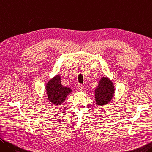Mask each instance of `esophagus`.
Returning a JSON list of instances; mask_svg holds the SVG:
<instances>
[{
    "instance_id": "34e87169",
    "label": "esophagus",
    "mask_w": 152,
    "mask_h": 152,
    "mask_svg": "<svg viewBox=\"0 0 152 152\" xmlns=\"http://www.w3.org/2000/svg\"><path fill=\"white\" fill-rule=\"evenodd\" d=\"M77 88L78 90L83 91V89L84 88V86H83V85H82V84H78L77 86Z\"/></svg>"
}]
</instances>
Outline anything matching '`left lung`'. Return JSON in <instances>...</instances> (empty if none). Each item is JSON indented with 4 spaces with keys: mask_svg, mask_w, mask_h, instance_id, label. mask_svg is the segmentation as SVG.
Returning a JSON list of instances; mask_svg holds the SVG:
<instances>
[{
    "mask_svg": "<svg viewBox=\"0 0 152 152\" xmlns=\"http://www.w3.org/2000/svg\"><path fill=\"white\" fill-rule=\"evenodd\" d=\"M114 92L112 81L106 77H104L99 82V85L95 90L96 103L99 105H104L111 100Z\"/></svg>",
    "mask_w": 152,
    "mask_h": 152,
    "instance_id": "8db88e82",
    "label": "left lung"
}]
</instances>
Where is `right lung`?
I'll list each match as a JSON object with an SVG mask.
<instances>
[{
  "label": "right lung",
  "instance_id": "add662e5",
  "mask_svg": "<svg viewBox=\"0 0 152 152\" xmlns=\"http://www.w3.org/2000/svg\"><path fill=\"white\" fill-rule=\"evenodd\" d=\"M46 91L50 102L56 105L63 103L67 95L71 92L70 88L62 85L61 77L58 75L49 81L46 86Z\"/></svg>",
  "mask_w": 152,
  "mask_h": 152
}]
</instances>
